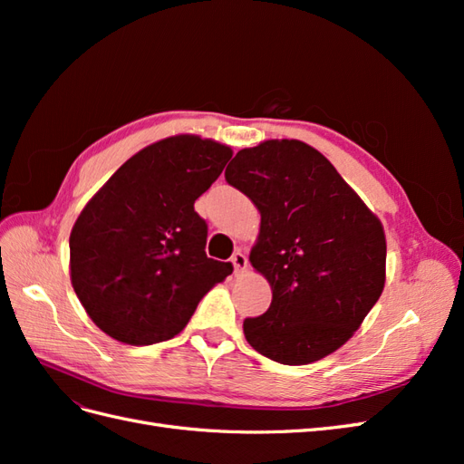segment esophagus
<instances>
[{
    "mask_svg": "<svg viewBox=\"0 0 464 464\" xmlns=\"http://www.w3.org/2000/svg\"><path fill=\"white\" fill-rule=\"evenodd\" d=\"M232 265H234V271H236V273L244 271L246 266H247V257H246V254H242L240 249L234 251V256H232Z\"/></svg>",
    "mask_w": 464,
    "mask_h": 464,
    "instance_id": "esophagus-1",
    "label": "esophagus"
}]
</instances>
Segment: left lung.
I'll use <instances>...</instances> for the list:
<instances>
[{
	"mask_svg": "<svg viewBox=\"0 0 464 464\" xmlns=\"http://www.w3.org/2000/svg\"><path fill=\"white\" fill-rule=\"evenodd\" d=\"M261 213L249 261L273 300L244 334L259 354L302 366L341 348L385 285V234L334 166L302 141H265L224 172Z\"/></svg>",
	"mask_w": 464,
	"mask_h": 464,
	"instance_id": "1",
	"label": "left lung"
}]
</instances>
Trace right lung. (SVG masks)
<instances>
[{"label": "right lung", "mask_w": 464, "mask_h": 464, "mask_svg": "<svg viewBox=\"0 0 464 464\" xmlns=\"http://www.w3.org/2000/svg\"><path fill=\"white\" fill-rule=\"evenodd\" d=\"M230 157L210 139H164L120 166L82 208L69 236L72 285L111 339H172L232 273V263L207 257V222L193 207Z\"/></svg>", "instance_id": "obj_1"}]
</instances>
